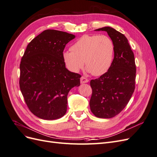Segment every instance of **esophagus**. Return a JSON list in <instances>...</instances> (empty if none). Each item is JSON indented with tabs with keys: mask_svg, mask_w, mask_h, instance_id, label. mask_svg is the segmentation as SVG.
I'll use <instances>...</instances> for the list:
<instances>
[{
	"mask_svg": "<svg viewBox=\"0 0 157 157\" xmlns=\"http://www.w3.org/2000/svg\"><path fill=\"white\" fill-rule=\"evenodd\" d=\"M88 79H87L86 77H82L81 78H80V83L81 84H84V83H87L88 82Z\"/></svg>",
	"mask_w": 157,
	"mask_h": 157,
	"instance_id": "34e87169",
	"label": "esophagus"
}]
</instances>
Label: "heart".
Returning <instances> with one entry per match:
<instances>
[{"label": "heart", "instance_id": "obj_1", "mask_svg": "<svg viewBox=\"0 0 157 157\" xmlns=\"http://www.w3.org/2000/svg\"><path fill=\"white\" fill-rule=\"evenodd\" d=\"M64 51L63 59L69 70L78 72L85 63L87 71L94 76H101L110 69L115 52L113 40L105 35H84L71 48Z\"/></svg>", "mask_w": 157, "mask_h": 157}]
</instances>
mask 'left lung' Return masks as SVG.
Listing matches in <instances>:
<instances>
[{
	"instance_id": "1",
	"label": "left lung",
	"mask_w": 157,
	"mask_h": 157,
	"mask_svg": "<svg viewBox=\"0 0 157 157\" xmlns=\"http://www.w3.org/2000/svg\"><path fill=\"white\" fill-rule=\"evenodd\" d=\"M106 31L115 46L110 69L100 77L90 81L92 94L90 110L101 118L117 115L124 109L134 92L136 68L134 54L126 37L111 27L95 30Z\"/></svg>"
}]
</instances>
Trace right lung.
I'll use <instances>...</instances> for the list:
<instances>
[{"label":"right lung","instance_id":"obj_1","mask_svg":"<svg viewBox=\"0 0 157 157\" xmlns=\"http://www.w3.org/2000/svg\"><path fill=\"white\" fill-rule=\"evenodd\" d=\"M75 35L48 29L27 45L20 63V87L28 108L41 119L52 121L65 115L67 95L80 86L79 74L65 67L63 52Z\"/></svg>","mask_w":157,"mask_h":157}]
</instances>
